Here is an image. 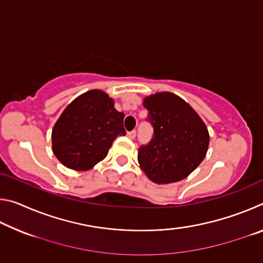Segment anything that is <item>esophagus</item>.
I'll return each instance as SVG.
<instances>
[{
    "instance_id": "obj_1",
    "label": "esophagus",
    "mask_w": 263,
    "mask_h": 263,
    "mask_svg": "<svg viewBox=\"0 0 263 263\" xmlns=\"http://www.w3.org/2000/svg\"><path fill=\"white\" fill-rule=\"evenodd\" d=\"M127 137L130 138V139H135V138H136V131L133 130V131L127 132Z\"/></svg>"
}]
</instances>
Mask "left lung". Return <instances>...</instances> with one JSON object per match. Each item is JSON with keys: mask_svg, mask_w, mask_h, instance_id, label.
<instances>
[{"mask_svg": "<svg viewBox=\"0 0 263 263\" xmlns=\"http://www.w3.org/2000/svg\"><path fill=\"white\" fill-rule=\"evenodd\" d=\"M154 135L138 149V162L146 176L158 184L188 177L205 158L210 136L198 114L173 92L162 91L142 101Z\"/></svg>", "mask_w": 263, "mask_h": 263, "instance_id": "8db88e82", "label": "left lung"}]
</instances>
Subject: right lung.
<instances>
[{
	"label": "right lung",
	"instance_id": "obj_1",
	"mask_svg": "<svg viewBox=\"0 0 263 263\" xmlns=\"http://www.w3.org/2000/svg\"><path fill=\"white\" fill-rule=\"evenodd\" d=\"M124 116L106 92H84L66 106L53 126V153L65 167L88 171L108 155L116 138L126 133Z\"/></svg>",
	"mask_w": 263,
	"mask_h": 263
}]
</instances>
